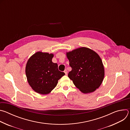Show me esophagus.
Wrapping results in <instances>:
<instances>
[{
  "mask_svg": "<svg viewBox=\"0 0 130 130\" xmlns=\"http://www.w3.org/2000/svg\"><path fill=\"white\" fill-rule=\"evenodd\" d=\"M64 72H65V75H67V72H68V71H67V70L66 69H65V70H64Z\"/></svg>",
  "mask_w": 130,
  "mask_h": 130,
  "instance_id": "1",
  "label": "esophagus"
}]
</instances>
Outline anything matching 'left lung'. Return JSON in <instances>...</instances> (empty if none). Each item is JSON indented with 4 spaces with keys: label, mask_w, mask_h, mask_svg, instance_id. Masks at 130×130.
<instances>
[{
    "label": "left lung",
    "mask_w": 130,
    "mask_h": 130,
    "mask_svg": "<svg viewBox=\"0 0 130 130\" xmlns=\"http://www.w3.org/2000/svg\"><path fill=\"white\" fill-rule=\"evenodd\" d=\"M71 71L68 76L84 94L94 91L101 84L104 69L99 55L88 48L81 47L67 52Z\"/></svg>",
    "instance_id": "1"
}]
</instances>
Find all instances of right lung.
<instances>
[{"mask_svg": "<svg viewBox=\"0 0 130 130\" xmlns=\"http://www.w3.org/2000/svg\"><path fill=\"white\" fill-rule=\"evenodd\" d=\"M53 54L38 52L28 60L26 67L28 82L32 88L42 95L49 94L65 75L52 62Z\"/></svg>", "mask_w": 130, "mask_h": 130, "instance_id": "right-lung-1", "label": "right lung"}]
</instances>
